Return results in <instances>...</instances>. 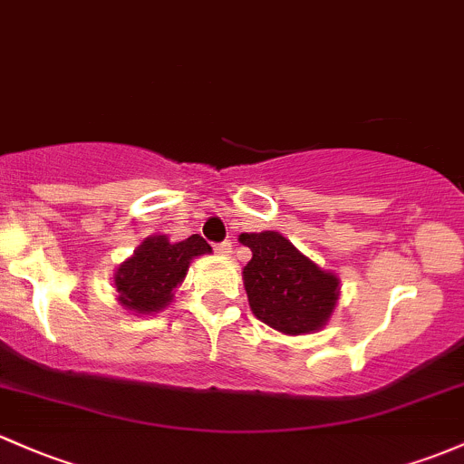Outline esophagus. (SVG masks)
Instances as JSON below:
<instances>
[{
    "label": "esophagus",
    "mask_w": 464,
    "mask_h": 464,
    "mask_svg": "<svg viewBox=\"0 0 464 464\" xmlns=\"http://www.w3.org/2000/svg\"><path fill=\"white\" fill-rule=\"evenodd\" d=\"M214 250H217V254H221V256H230V254H232V243L230 241H223V243H218V246H214Z\"/></svg>",
    "instance_id": "esophagus-1"
}]
</instances>
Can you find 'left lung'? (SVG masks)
Returning a JSON list of instances; mask_svg holds the SVG:
<instances>
[{"instance_id":"obj_1","label":"left lung","mask_w":464,"mask_h":464,"mask_svg":"<svg viewBox=\"0 0 464 464\" xmlns=\"http://www.w3.org/2000/svg\"><path fill=\"white\" fill-rule=\"evenodd\" d=\"M238 241L252 250L243 285L258 321L292 336L330 321L338 301L336 274L318 267L278 232H246Z\"/></svg>"}]
</instances>
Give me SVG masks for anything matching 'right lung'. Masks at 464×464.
Returning a JSON list of instances; mask_svg holds the SVG:
<instances>
[{
    "instance_id": "add662e5",
    "label": "right lung",
    "mask_w": 464,
    "mask_h": 464,
    "mask_svg": "<svg viewBox=\"0 0 464 464\" xmlns=\"http://www.w3.org/2000/svg\"><path fill=\"white\" fill-rule=\"evenodd\" d=\"M210 252L212 247L198 234L179 243L168 241L166 234L148 237L114 272L119 303L137 314L163 310L172 303L174 290L186 278L192 258Z\"/></svg>"
}]
</instances>
